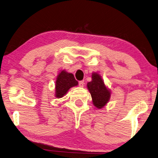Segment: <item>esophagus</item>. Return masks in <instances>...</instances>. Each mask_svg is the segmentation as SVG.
Here are the masks:
<instances>
[{
	"mask_svg": "<svg viewBox=\"0 0 158 158\" xmlns=\"http://www.w3.org/2000/svg\"><path fill=\"white\" fill-rule=\"evenodd\" d=\"M79 86L80 87H83L84 86V81H79Z\"/></svg>",
	"mask_w": 158,
	"mask_h": 158,
	"instance_id": "34e87169",
	"label": "esophagus"
}]
</instances>
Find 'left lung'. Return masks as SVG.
Returning a JSON list of instances; mask_svg holds the SVG:
<instances>
[{
    "instance_id": "1",
    "label": "left lung",
    "mask_w": 158,
    "mask_h": 158,
    "mask_svg": "<svg viewBox=\"0 0 158 158\" xmlns=\"http://www.w3.org/2000/svg\"><path fill=\"white\" fill-rule=\"evenodd\" d=\"M90 94L91 95L93 103L97 108L101 109L108 102L111 92L104 84L103 80L99 74H92V81L87 84Z\"/></svg>"
}]
</instances>
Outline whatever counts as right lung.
Instances as JSON below:
<instances>
[{
	"label": "right lung",
	"instance_id": "1",
	"mask_svg": "<svg viewBox=\"0 0 158 158\" xmlns=\"http://www.w3.org/2000/svg\"><path fill=\"white\" fill-rule=\"evenodd\" d=\"M78 81L74 79V75L62 70L57 75L56 82V97L60 98L65 95L72 87L77 86Z\"/></svg>",
	"mask_w": 158,
	"mask_h": 158
}]
</instances>
